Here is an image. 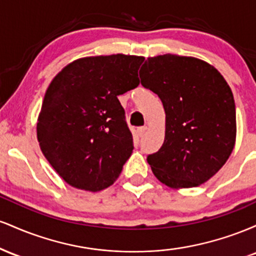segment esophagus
Listing matches in <instances>:
<instances>
[{
	"label": "esophagus",
	"mask_w": 256,
	"mask_h": 256,
	"mask_svg": "<svg viewBox=\"0 0 256 256\" xmlns=\"http://www.w3.org/2000/svg\"><path fill=\"white\" fill-rule=\"evenodd\" d=\"M146 126H140V128H137L138 134H140V137H142L143 134H146Z\"/></svg>",
	"instance_id": "1"
}]
</instances>
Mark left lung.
<instances>
[{
	"label": "left lung",
	"instance_id": "left-lung-1",
	"mask_svg": "<svg viewBox=\"0 0 256 256\" xmlns=\"http://www.w3.org/2000/svg\"><path fill=\"white\" fill-rule=\"evenodd\" d=\"M140 77L166 113L164 144L146 158L154 176L174 189L207 182L236 142L234 100L224 77L206 61L172 54L146 58Z\"/></svg>",
	"mask_w": 256,
	"mask_h": 256
}]
</instances>
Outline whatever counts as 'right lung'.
<instances>
[{
	"instance_id": "right-lung-1",
	"label": "right lung",
	"mask_w": 256,
	"mask_h": 256,
	"mask_svg": "<svg viewBox=\"0 0 256 256\" xmlns=\"http://www.w3.org/2000/svg\"><path fill=\"white\" fill-rule=\"evenodd\" d=\"M136 55L82 58L58 72L46 91L37 138L66 183L86 192L110 186L134 150L118 96L140 84Z\"/></svg>"
}]
</instances>
